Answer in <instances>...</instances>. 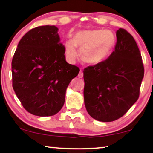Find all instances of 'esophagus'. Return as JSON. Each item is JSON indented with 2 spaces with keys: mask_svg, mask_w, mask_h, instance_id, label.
I'll list each match as a JSON object with an SVG mask.
<instances>
[{
  "mask_svg": "<svg viewBox=\"0 0 153 153\" xmlns=\"http://www.w3.org/2000/svg\"><path fill=\"white\" fill-rule=\"evenodd\" d=\"M78 77L79 78H82L83 77V72L82 70H80V71H79V73L78 74Z\"/></svg>",
  "mask_w": 153,
  "mask_h": 153,
  "instance_id": "34e87169",
  "label": "esophagus"
}]
</instances>
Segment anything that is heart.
Returning a JSON list of instances; mask_svg holds the SVG:
<instances>
[{
  "instance_id": "obj_1",
  "label": "heart",
  "mask_w": 153,
  "mask_h": 153,
  "mask_svg": "<svg viewBox=\"0 0 153 153\" xmlns=\"http://www.w3.org/2000/svg\"><path fill=\"white\" fill-rule=\"evenodd\" d=\"M115 42V34L108 29L77 31L74 39L65 42L66 57L69 62L74 63L78 55V47L83 60L91 65H99L111 53Z\"/></svg>"
}]
</instances>
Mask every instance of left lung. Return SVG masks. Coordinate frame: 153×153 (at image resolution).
Segmentation results:
<instances>
[{
  "label": "left lung",
  "mask_w": 153,
  "mask_h": 153,
  "mask_svg": "<svg viewBox=\"0 0 153 153\" xmlns=\"http://www.w3.org/2000/svg\"><path fill=\"white\" fill-rule=\"evenodd\" d=\"M115 51L99 65L84 70V98L88 113L100 122L119 119L139 98L144 75L140 49L133 36L120 28Z\"/></svg>",
  "instance_id": "obj_1"
}]
</instances>
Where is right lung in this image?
<instances>
[{
	"label": "right lung",
	"instance_id": "1",
	"mask_svg": "<svg viewBox=\"0 0 153 153\" xmlns=\"http://www.w3.org/2000/svg\"><path fill=\"white\" fill-rule=\"evenodd\" d=\"M56 26L29 31L18 43L11 62L12 86L22 106L40 117L58 113L66 90L79 68L67 62Z\"/></svg>",
	"mask_w": 153,
	"mask_h": 153
}]
</instances>
